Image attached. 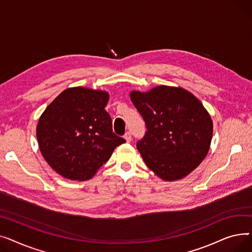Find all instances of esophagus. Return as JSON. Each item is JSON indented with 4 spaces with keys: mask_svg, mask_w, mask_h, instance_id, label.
Masks as SVG:
<instances>
[{
    "mask_svg": "<svg viewBox=\"0 0 252 252\" xmlns=\"http://www.w3.org/2000/svg\"><path fill=\"white\" fill-rule=\"evenodd\" d=\"M125 139H126V141L127 143H129V142L131 141V134L129 133V131H126V135H125Z\"/></svg>",
    "mask_w": 252,
    "mask_h": 252,
    "instance_id": "obj_1",
    "label": "esophagus"
}]
</instances>
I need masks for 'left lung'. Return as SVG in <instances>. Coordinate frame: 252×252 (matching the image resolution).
Masks as SVG:
<instances>
[{
	"label": "left lung",
	"mask_w": 252,
	"mask_h": 252,
	"mask_svg": "<svg viewBox=\"0 0 252 252\" xmlns=\"http://www.w3.org/2000/svg\"><path fill=\"white\" fill-rule=\"evenodd\" d=\"M129 96L147 127L137 142L144 162L164 181L189 175L205 158L213 138V121L202 103L185 89L168 86Z\"/></svg>",
	"instance_id": "left-lung-1"
}]
</instances>
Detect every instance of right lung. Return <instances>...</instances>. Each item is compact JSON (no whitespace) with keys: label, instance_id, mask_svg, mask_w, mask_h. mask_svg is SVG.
Listing matches in <instances>:
<instances>
[{"label":"right lung","instance_id":"add662e5","mask_svg":"<svg viewBox=\"0 0 252 252\" xmlns=\"http://www.w3.org/2000/svg\"><path fill=\"white\" fill-rule=\"evenodd\" d=\"M108 93L82 87L63 91L38 119L39 150L56 173L73 181H86L126 142L112 130L105 110Z\"/></svg>","mask_w":252,"mask_h":252}]
</instances>
